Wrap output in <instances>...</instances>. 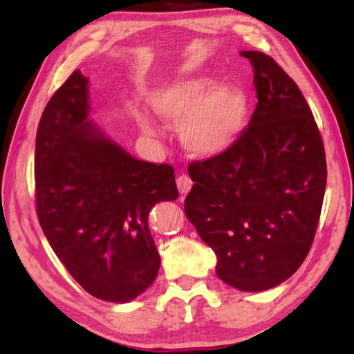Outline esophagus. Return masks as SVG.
<instances>
[{
  "label": "esophagus",
  "mask_w": 354,
  "mask_h": 354,
  "mask_svg": "<svg viewBox=\"0 0 354 354\" xmlns=\"http://www.w3.org/2000/svg\"><path fill=\"white\" fill-rule=\"evenodd\" d=\"M176 185H178V190L181 194H187L190 192L192 185H193V181L192 179L187 176V175H181L178 179H176Z\"/></svg>",
  "instance_id": "34e87169"
}]
</instances>
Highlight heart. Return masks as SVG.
Masks as SVG:
<instances>
[{
	"instance_id": "1",
	"label": "heart",
	"mask_w": 354,
	"mask_h": 354,
	"mask_svg": "<svg viewBox=\"0 0 354 354\" xmlns=\"http://www.w3.org/2000/svg\"><path fill=\"white\" fill-rule=\"evenodd\" d=\"M153 114L164 123L179 124L183 146L193 156L216 158L236 145L248 118L246 95L237 88L217 86L213 79H185L149 97ZM138 124L147 133L155 124L147 115H138Z\"/></svg>"
}]
</instances>
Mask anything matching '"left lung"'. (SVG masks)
I'll return each mask as SVG.
<instances>
[{
	"mask_svg": "<svg viewBox=\"0 0 354 354\" xmlns=\"http://www.w3.org/2000/svg\"><path fill=\"white\" fill-rule=\"evenodd\" d=\"M254 66L257 106L237 142L193 161L184 209L217 257L216 274L243 292L281 284L313 243L327 183L326 152L304 95L272 57Z\"/></svg>",
	"mask_w": 354,
	"mask_h": 354,
	"instance_id": "8db88e82",
	"label": "left lung"
}]
</instances>
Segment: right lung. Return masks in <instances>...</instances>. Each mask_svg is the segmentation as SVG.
<instances>
[{
	"label": "right lung",
	"instance_id": "add662e5",
	"mask_svg": "<svg viewBox=\"0 0 354 354\" xmlns=\"http://www.w3.org/2000/svg\"><path fill=\"white\" fill-rule=\"evenodd\" d=\"M88 114V79L74 71L37 126L36 213L82 288L103 301L127 303L160 270L147 217L158 202L178 199L175 170L133 158Z\"/></svg>",
	"mask_w": 354,
	"mask_h": 354
}]
</instances>
